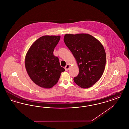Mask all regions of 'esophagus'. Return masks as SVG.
Listing matches in <instances>:
<instances>
[{
  "label": "esophagus",
  "mask_w": 129,
  "mask_h": 129,
  "mask_svg": "<svg viewBox=\"0 0 129 129\" xmlns=\"http://www.w3.org/2000/svg\"><path fill=\"white\" fill-rule=\"evenodd\" d=\"M70 67V64H67V66H66L65 67H64V68H65V70H66V71H68V70H69V69Z\"/></svg>",
  "instance_id": "esophagus-1"
}]
</instances>
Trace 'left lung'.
Returning a JSON list of instances; mask_svg holds the SVG:
<instances>
[{"label": "left lung", "instance_id": "1", "mask_svg": "<svg viewBox=\"0 0 129 129\" xmlns=\"http://www.w3.org/2000/svg\"><path fill=\"white\" fill-rule=\"evenodd\" d=\"M64 42L76 60L79 74L75 83L83 88L90 87L99 80L105 69L106 55L100 42L90 34H66Z\"/></svg>", "mask_w": 129, "mask_h": 129}]
</instances>
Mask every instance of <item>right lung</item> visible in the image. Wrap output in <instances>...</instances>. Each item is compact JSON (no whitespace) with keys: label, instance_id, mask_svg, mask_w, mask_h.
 <instances>
[{"label":"right lung","instance_id":"1","mask_svg":"<svg viewBox=\"0 0 129 129\" xmlns=\"http://www.w3.org/2000/svg\"><path fill=\"white\" fill-rule=\"evenodd\" d=\"M60 36L45 35L34 42L26 54L25 66L31 80L37 85L50 88L57 84L65 69L53 52Z\"/></svg>","mask_w":129,"mask_h":129}]
</instances>
